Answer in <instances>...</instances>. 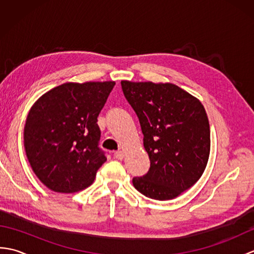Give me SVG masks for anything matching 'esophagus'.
<instances>
[{
	"mask_svg": "<svg viewBox=\"0 0 254 254\" xmlns=\"http://www.w3.org/2000/svg\"><path fill=\"white\" fill-rule=\"evenodd\" d=\"M123 157H124V153L122 152V150H117V152L115 153V158L123 159Z\"/></svg>",
	"mask_w": 254,
	"mask_h": 254,
	"instance_id": "1",
	"label": "esophagus"
}]
</instances>
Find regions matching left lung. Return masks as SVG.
Returning a JSON list of instances; mask_svg holds the SVG:
<instances>
[{
	"instance_id": "8db88e82",
	"label": "left lung",
	"mask_w": 254,
	"mask_h": 254,
	"mask_svg": "<svg viewBox=\"0 0 254 254\" xmlns=\"http://www.w3.org/2000/svg\"><path fill=\"white\" fill-rule=\"evenodd\" d=\"M121 86L139 120L150 160L147 174L133 178V186L149 198H175L206 168L210 149L206 111L197 98L174 84L122 80Z\"/></svg>"
}]
</instances>
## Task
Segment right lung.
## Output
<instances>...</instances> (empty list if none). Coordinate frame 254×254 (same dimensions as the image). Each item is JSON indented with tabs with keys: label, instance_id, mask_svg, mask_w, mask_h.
Returning <instances> with one entry per match:
<instances>
[{
	"label": "right lung",
	"instance_id": "right-lung-1",
	"mask_svg": "<svg viewBox=\"0 0 254 254\" xmlns=\"http://www.w3.org/2000/svg\"><path fill=\"white\" fill-rule=\"evenodd\" d=\"M115 85L65 83L42 95L31 107L24 146L35 175L50 190L74 193L94 182L107 160L98 146L97 118Z\"/></svg>",
	"mask_w": 254,
	"mask_h": 254
}]
</instances>
